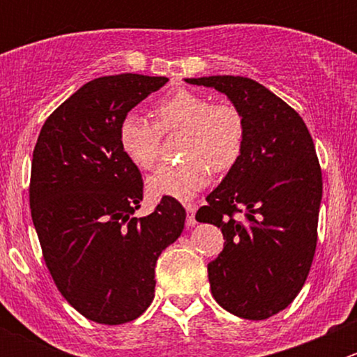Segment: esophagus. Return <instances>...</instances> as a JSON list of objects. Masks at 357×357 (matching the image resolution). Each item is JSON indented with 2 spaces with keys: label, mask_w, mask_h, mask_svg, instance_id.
I'll list each match as a JSON object with an SVG mask.
<instances>
[{
  "label": "esophagus",
  "mask_w": 357,
  "mask_h": 357,
  "mask_svg": "<svg viewBox=\"0 0 357 357\" xmlns=\"http://www.w3.org/2000/svg\"><path fill=\"white\" fill-rule=\"evenodd\" d=\"M186 208V225L188 226H195L197 225V219H195V205L192 204H185Z\"/></svg>",
  "instance_id": "obj_1"
}]
</instances>
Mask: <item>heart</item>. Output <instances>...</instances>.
I'll use <instances>...</instances> for the list:
<instances>
[{
	"label": "heart",
	"mask_w": 357,
	"mask_h": 357,
	"mask_svg": "<svg viewBox=\"0 0 357 357\" xmlns=\"http://www.w3.org/2000/svg\"><path fill=\"white\" fill-rule=\"evenodd\" d=\"M157 124L143 115H126L119 124V145L124 155L142 169L155 164L162 131L185 129L181 162H167L146 181L153 197L188 200L211 181L212 169L226 172L238 162L245 146V119L233 103H212L192 89H179L158 100Z\"/></svg>",
	"instance_id": "1"
}]
</instances>
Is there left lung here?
Wrapping results in <instances>:
<instances>
[{
  "instance_id": "1",
  "label": "left lung",
  "mask_w": 357,
  "mask_h": 357,
  "mask_svg": "<svg viewBox=\"0 0 357 357\" xmlns=\"http://www.w3.org/2000/svg\"><path fill=\"white\" fill-rule=\"evenodd\" d=\"M185 81L225 93L245 119L242 155L195 219L226 240L207 266L215 302L243 319H266L297 297L314 257L323 195L314 143L301 115L254 79Z\"/></svg>"
}]
</instances>
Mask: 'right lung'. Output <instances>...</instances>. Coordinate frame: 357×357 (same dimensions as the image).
I'll use <instances>...</instances> for the list:
<instances>
[{
    "label": "right lung",
    "instance_id": "right-lung-1",
    "mask_svg": "<svg viewBox=\"0 0 357 357\" xmlns=\"http://www.w3.org/2000/svg\"><path fill=\"white\" fill-rule=\"evenodd\" d=\"M167 81L119 74L86 82L46 119L32 153L29 202L50 275L75 311L102 325L146 311L158 255L185 228L172 197L132 215L143 179L119 145L122 119Z\"/></svg>",
    "mask_w": 357,
    "mask_h": 357
}]
</instances>
